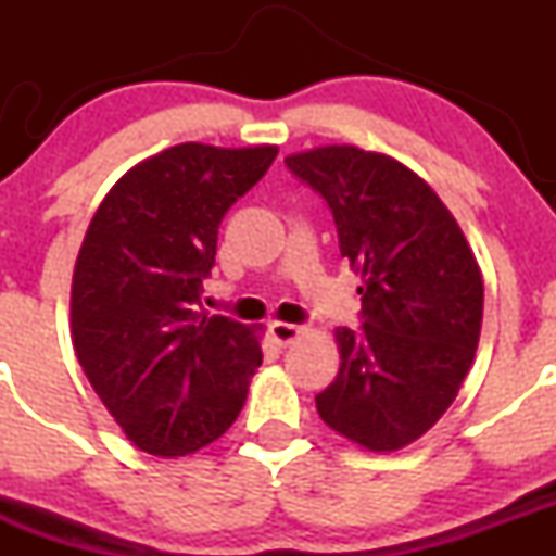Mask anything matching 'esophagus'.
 Masks as SVG:
<instances>
[{
	"instance_id": "1",
	"label": "esophagus",
	"mask_w": 556,
	"mask_h": 556,
	"mask_svg": "<svg viewBox=\"0 0 556 556\" xmlns=\"http://www.w3.org/2000/svg\"><path fill=\"white\" fill-rule=\"evenodd\" d=\"M268 330H271V339L277 341L279 346H288V344H293V341L299 339L301 333H304V325H293V323H271V325H268Z\"/></svg>"
}]
</instances>
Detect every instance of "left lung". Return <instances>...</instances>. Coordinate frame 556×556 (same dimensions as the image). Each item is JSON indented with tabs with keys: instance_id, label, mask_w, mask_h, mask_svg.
I'll return each instance as SVG.
<instances>
[{
	"instance_id": "left-lung-1",
	"label": "left lung",
	"mask_w": 556,
	"mask_h": 556,
	"mask_svg": "<svg viewBox=\"0 0 556 556\" xmlns=\"http://www.w3.org/2000/svg\"><path fill=\"white\" fill-rule=\"evenodd\" d=\"M285 164L328 201L341 257L363 279V328H336L341 366L314 397L319 417L368 452L403 450L468 377L484 312L479 263L444 201L401 161L325 144Z\"/></svg>"
}]
</instances>
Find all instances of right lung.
I'll use <instances>...</instances> for the list:
<instances>
[{
    "label": "right lung",
    "mask_w": 556,
    "mask_h": 556,
    "mask_svg": "<svg viewBox=\"0 0 556 556\" xmlns=\"http://www.w3.org/2000/svg\"><path fill=\"white\" fill-rule=\"evenodd\" d=\"M277 144L182 142L128 169L99 204L72 277V344L137 450L185 457L220 439L261 366V330L201 312L217 228Z\"/></svg>",
    "instance_id": "obj_1"
}]
</instances>
